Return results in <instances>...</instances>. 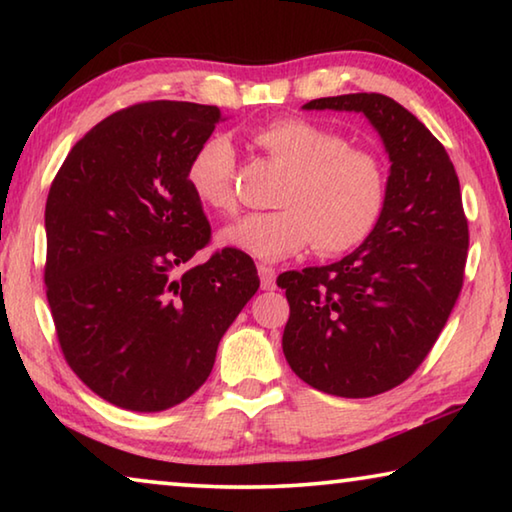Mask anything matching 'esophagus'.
Segmentation results:
<instances>
[{
  "mask_svg": "<svg viewBox=\"0 0 512 512\" xmlns=\"http://www.w3.org/2000/svg\"><path fill=\"white\" fill-rule=\"evenodd\" d=\"M257 271H259V280H262V289H266V291L275 289V277H277L275 268L266 266V264H259Z\"/></svg>",
  "mask_w": 512,
  "mask_h": 512,
  "instance_id": "1",
  "label": "esophagus"
}]
</instances>
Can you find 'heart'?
Listing matches in <instances>:
<instances>
[{"mask_svg":"<svg viewBox=\"0 0 512 512\" xmlns=\"http://www.w3.org/2000/svg\"><path fill=\"white\" fill-rule=\"evenodd\" d=\"M250 140L287 171L277 189L280 210L246 216L221 232L225 246L277 262L316 241V253L343 255L359 248L381 221L388 198L384 158L352 146L334 128L305 117H280L255 128ZM237 153L223 135H212L187 164V183L198 203L216 214H237Z\"/></svg>","mask_w":512,"mask_h":512,"instance_id":"heart-1","label":"heart"}]
</instances>
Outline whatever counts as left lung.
<instances>
[{"mask_svg": "<svg viewBox=\"0 0 512 512\" xmlns=\"http://www.w3.org/2000/svg\"><path fill=\"white\" fill-rule=\"evenodd\" d=\"M305 108L363 112L393 164L381 221L354 253L277 277L291 307L282 350L318 391L372 397L420 368L456 305L470 244L461 185L445 146L386 94Z\"/></svg>", "mask_w": 512, "mask_h": 512, "instance_id": "obj_1", "label": "left lung"}]
</instances>
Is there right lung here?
Instances as JSON below:
<instances>
[{"mask_svg": "<svg viewBox=\"0 0 512 512\" xmlns=\"http://www.w3.org/2000/svg\"><path fill=\"white\" fill-rule=\"evenodd\" d=\"M221 119L201 103H135L85 133L51 183L45 284L60 350L121 409L164 411L196 393L259 289L237 248L189 264L212 228L187 164Z\"/></svg>", "mask_w": 512, "mask_h": 512, "instance_id": "right-lung-1", "label": "right lung"}]
</instances>
